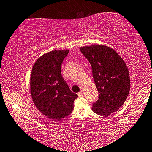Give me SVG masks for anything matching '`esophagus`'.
<instances>
[{"label": "esophagus", "instance_id": "esophagus-1", "mask_svg": "<svg viewBox=\"0 0 152 152\" xmlns=\"http://www.w3.org/2000/svg\"><path fill=\"white\" fill-rule=\"evenodd\" d=\"M77 94H78L79 96H82L83 95V90H81L80 92H79Z\"/></svg>", "mask_w": 152, "mask_h": 152}]
</instances>
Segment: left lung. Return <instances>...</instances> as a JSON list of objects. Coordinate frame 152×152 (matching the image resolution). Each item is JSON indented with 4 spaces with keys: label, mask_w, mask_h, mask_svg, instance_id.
<instances>
[{
    "label": "left lung",
    "mask_w": 152,
    "mask_h": 152,
    "mask_svg": "<svg viewBox=\"0 0 152 152\" xmlns=\"http://www.w3.org/2000/svg\"><path fill=\"white\" fill-rule=\"evenodd\" d=\"M92 66L93 78L99 93L92 111L108 116L118 111L126 100L130 89L128 67L113 49L104 45L80 48Z\"/></svg>",
    "instance_id": "left-lung-1"
}]
</instances>
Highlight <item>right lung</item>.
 Instances as JSON below:
<instances>
[{
  "instance_id": "1",
  "label": "right lung",
  "mask_w": 152,
  "mask_h": 152,
  "mask_svg": "<svg viewBox=\"0 0 152 152\" xmlns=\"http://www.w3.org/2000/svg\"><path fill=\"white\" fill-rule=\"evenodd\" d=\"M69 50H53L42 55L32 66L30 93L41 113L59 120L70 115L77 94L70 90L62 78L61 65Z\"/></svg>"
}]
</instances>
